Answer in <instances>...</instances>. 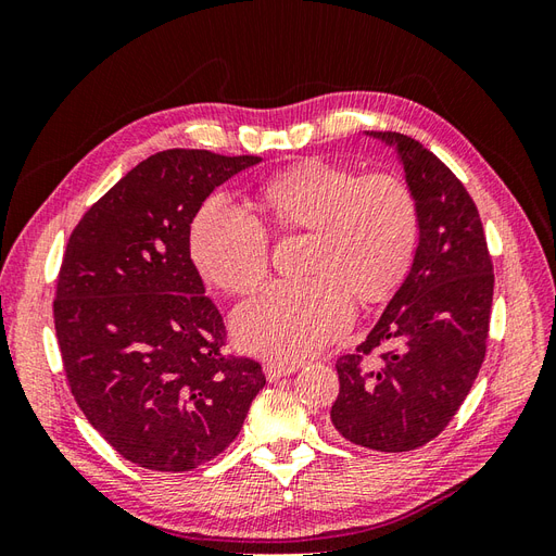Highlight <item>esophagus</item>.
Returning a JSON list of instances; mask_svg holds the SVG:
<instances>
[{
    "label": "esophagus",
    "instance_id": "obj_1",
    "mask_svg": "<svg viewBox=\"0 0 556 556\" xmlns=\"http://www.w3.org/2000/svg\"><path fill=\"white\" fill-rule=\"evenodd\" d=\"M296 368H299V366H294V364H274V362H268V364L264 366V376H266L268 382H276V380H280V378H285V376L294 374Z\"/></svg>",
    "mask_w": 556,
    "mask_h": 556
}]
</instances>
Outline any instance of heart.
I'll return each mask as SVG.
<instances>
[{
	"label": "heart",
	"instance_id": "1",
	"mask_svg": "<svg viewBox=\"0 0 556 556\" xmlns=\"http://www.w3.org/2000/svg\"><path fill=\"white\" fill-rule=\"evenodd\" d=\"M260 199L282 231H311L299 282H271L233 313L243 350L294 364L350 327L352 294L364 304L390 296L406 278L419 241V206L410 185L329 160H304L268 178ZM190 252L208 282L250 292L268 271V233L255 215L225 197L199 208Z\"/></svg>",
	"mask_w": 556,
	"mask_h": 556
}]
</instances>
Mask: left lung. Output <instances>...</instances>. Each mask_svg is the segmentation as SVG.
<instances>
[{
    "label": "left lung",
    "mask_w": 556,
    "mask_h": 556,
    "mask_svg": "<svg viewBox=\"0 0 556 556\" xmlns=\"http://www.w3.org/2000/svg\"><path fill=\"white\" fill-rule=\"evenodd\" d=\"M396 150L419 206L410 271L355 355H343L331 425L345 441L408 452L439 435L473 387L486 350L494 296L492 257L473 199L422 143L366 131ZM384 349L381 359H361Z\"/></svg>",
    "instance_id": "obj_1"
}]
</instances>
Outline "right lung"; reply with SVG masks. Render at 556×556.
I'll use <instances>...</instances> for the list:
<instances>
[{
	"label": "right lung",
	"instance_id": "1",
	"mask_svg": "<svg viewBox=\"0 0 556 556\" xmlns=\"http://www.w3.org/2000/svg\"><path fill=\"white\" fill-rule=\"evenodd\" d=\"M255 155L162 150L80 217L55 292V331L72 394L131 464L182 473L237 439L262 366L225 355V323L190 257L206 197Z\"/></svg>",
	"mask_w": 556,
	"mask_h": 556
}]
</instances>
